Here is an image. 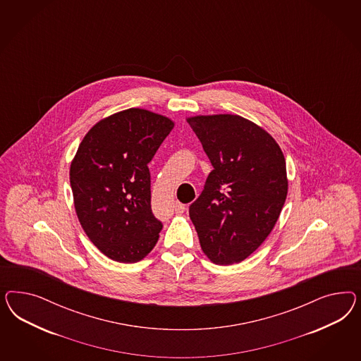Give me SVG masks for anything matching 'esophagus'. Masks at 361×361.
I'll return each mask as SVG.
<instances>
[{
  "mask_svg": "<svg viewBox=\"0 0 361 361\" xmlns=\"http://www.w3.org/2000/svg\"><path fill=\"white\" fill-rule=\"evenodd\" d=\"M175 212L176 214H183L185 212V205H183L181 202H176Z\"/></svg>",
  "mask_w": 361,
  "mask_h": 361,
  "instance_id": "34e87169",
  "label": "esophagus"
}]
</instances>
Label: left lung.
Listing matches in <instances>:
<instances>
[{
  "label": "left lung",
  "instance_id": "left-lung-1",
  "mask_svg": "<svg viewBox=\"0 0 361 361\" xmlns=\"http://www.w3.org/2000/svg\"><path fill=\"white\" fill-rule=\"evenodd\" d=\"M175 123L148 109H128L98 121L79 144L70 166L78 219L111 259L147 257L163 224L151 209L148 163Z\"/></svg>",
  "mask_w": 361,
  "mask_h": 361
}]
</instances>
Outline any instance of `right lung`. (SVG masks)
I'll return each instance as SVG.
<instances>
[{
  "label": "right lung",
  "mask_w": 361,
  "mask_h": 361,
  "mask_svg": "<svg viewBox=\"0 0 361 361\" xmlns=\"http://www.w3.org/2000/svg\"><path fill=\"white\" fill-rule=\"evenodd\" d=\"M186 121L214 168L189 207L201 249L216 264L242 262L267 238L283 208V152L269 132L238 115Z\"/></svg>",
  "instance_id": "add662e5"
}]
</instances>
